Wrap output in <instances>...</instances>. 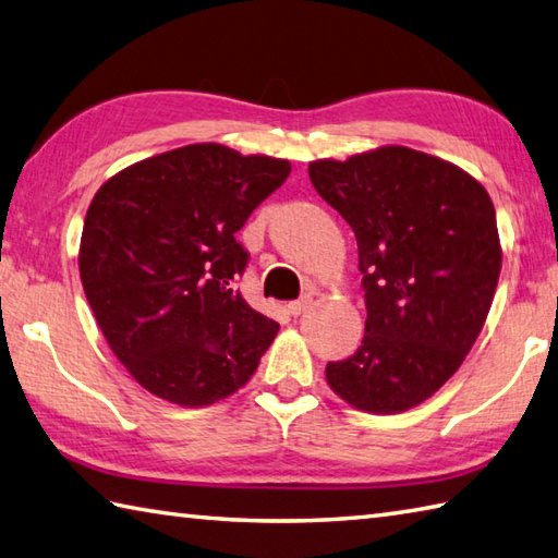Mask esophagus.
Returning a JSON list of instances; mask_svg holds the SVG:
<instances>
[{
	"instance_id": "34e87169",
	"label": "esophagus",
	"mask_w": 558,
	"mask_h": 558,
	"mask_svg": "<svg viewBox=\"0 0 558 558\" xmlns=\"http://www.w3.org/2000/svg\"><path fill=\"white\" fill-rule=\"evenodd\" d=\"M312 304H314V298H312V294H302L300 300L288 302V312H290L292 316H300V314H304L306 310H310Z\"/></svg>"
}]
</instances>
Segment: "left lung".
I'll use <instances>...</instances> for the list:
<instances>
[{
  "label": "left lung",
  "mask_w": 558,
  "mask_h": 558,
  "mask_svg": "<svg viewBox=\"0 0 558 558\" xmlns=\"http://www.w3.org/2000/svg\"><path fill=\"white\" fill-rule=\"evenodd\" d=\"M357 236L366 324L326 381L352 408L396 414L432 398L475 345L501 272L492 198L458 165L405 146L310 162Z\"/></svg>",
  "instance_id": "left-lung-1"
}]
</instances>
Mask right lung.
<instances>
[{
  "mask_svg": "<svg viewBox=\"0 0 558 558\" xmlns=\"http://www.w3.org/2000/svg\"><path fill=\"white\" fill-rule=\"evenodd\" d=\"M290 170L280 158L194 144L129 165L93 196L83 292L148 393L204 408L254 376L280 326L234 290L248 260L234 234Z\"/></svg>",
  "mask_w": 558,
  "mask_h": 558,
  "instance_id": "right-lung-1",
  "label": "right lung"
}]
</instances>
